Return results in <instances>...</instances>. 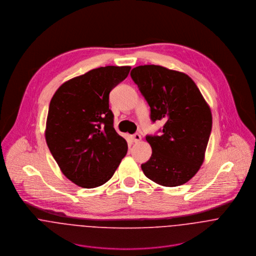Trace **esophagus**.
Segmentation results:
<instances>
[{"instance_id": "1", "label": "esophagus", "mask_w": 256, "mask_h": 256, "mask_svg": "<svg viewBox=\"0 0 256 256\" xmlns=\"http://www.w3.org/2000/svg\"><path fill=\"white\" fill-rule=\"evenodd\" d=\"M141 139H142V137H141L140 134H134V135H132V140H133V142H135V143L141 141Z\"/></svg>"}]
</instances>
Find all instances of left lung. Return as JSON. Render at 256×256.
<instances>
[{
  "instance_id": "left-lung-1",
  "label": "left lung",
  "mask_w": 256,
  "mask_h": 256,
  "mask_svg": "<svg viewBox=\"0 0 256 256\" xmlns=\"http://www.w3.org/2000/svg\"><path fill=\"white\" fill-rule=\"evenodd\" d=\"M130 74L150 108V120L164 121L160 136H146L152 152L142 170L160 185H182L204 162L212 130L211 110L186 74L144 65Z\"/></svg>"
}]
</instances>
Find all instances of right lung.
I'll use <instances>...</instances> for the list:
<instances>
[{"label": "right lung", "instance_id": "add662e5", "mask_svg": "<svg viewBox=\"0 0 256 256\" xmlns=\"http://www.w3.org/2000/svg\"><path fill=\"white\" fill-rule=\"evenodd\" d=\"M130 69L90 70L64 82L50 102L46 143L61 172L78 186L108 182L127 154L126 140L113 127L110 94Z\"/></svg>", "mask_w": 256, "mask_h": 256}]
</instances>
